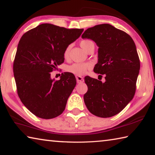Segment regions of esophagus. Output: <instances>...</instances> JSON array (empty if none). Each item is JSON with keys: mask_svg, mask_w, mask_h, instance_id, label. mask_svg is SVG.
Listing matches in <instances>:
<instances>
[{"mask_svg": "<svg viewBox=\"0 0 155 155\" xmlns=\"http://www.w3.org/2000/svg\"><path fill=\"white\" fill-rule=\"evenodd\" d=\"M76 78H77V81L78 83H83L84 79H83V78L82 77H81V76H77V77H76Z\"/></svg>", "mask_w": 155, "mask_h": 155, "instance_id": "esophagus-1", "label": "esophagus"}]
</instances>
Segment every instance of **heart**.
I'll list each match as a JSON object with an SVG mask.
<instances>
[{
	"mask_svg": "<svg viewBox=\"0 0 155 155\" xmlns=\"http://www.w3.org/2000/svg\"><path fill=\"white\" fill-rule=\"evenodd\" d=\"M80 45L82 47V48L86 52H88L91 48H94V43L92 40H83L80 41ZM70 47L68 46L65 49L64 52V57L65 59H68L70 55ZM90 68V65L89 64H81V63H74L70 65H68L66 68V70L68 72L72 73V74L77 75V76H81L85 74L86 71Z\"/></svg>",
	"mask_w": 155,
	"mask_h": 155,
	"instance_id": "obj_1",
	"label": "heart"
}]
</instances>
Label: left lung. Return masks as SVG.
I'll return each instance as SVG.
<instances>
[{
    "label": "left lung",
    "mask_w": 155,
    "mask_h": 155,
    "mask_svg": "<svg viewBox=\"0 0 155 155\" xmlns=\"http://www.w3.org/2000/svg\"><path fill=\"white\" fill-rule=\"evenodd\" d=\"M98 48V61L94 72L105 76L103 83L89 76L84 102L90 113L100 117H110L122 111L134 97L140 61L134 41L124 31L109 24L96 25L83 33Z\"/></svg>",
    "instance_id": "left-lung-1"
}]
</instances>
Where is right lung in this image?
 Instances as JSON below:
<instances>
[{
    "mask_svg": "<svg viewBox=\"0 0 155 155\" xmlns=\"http://www.w3.org/2000/svg\"><path fill=\"white\" fill-rule=\"evenodd\" d=\"M83 28H66L41 24L22 36L13 70L17 93L24 105L36 116L52 119L64 111L77 81L70 72L59 80L51 79V72L64 62V52L79 38Z\"/></svg>",
    "mask_w": 155,
    "mask_h": 155,
    "instance_id": "right-lung-1",
    "label": "right lung"
}]
</instances>
